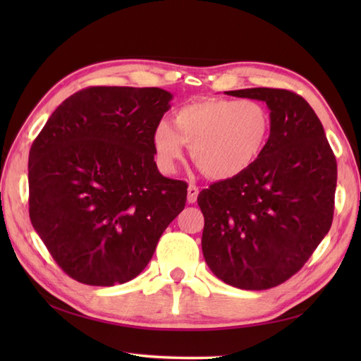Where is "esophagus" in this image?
I'll use <instances>...</instances> for the list:
<instances>
[{"label": "esophagus", "instance_id": "34e87169", "mask_svg": "<svg viewBox=\"0 0 361 361\" xmlns=\"http://www.w3.org/2000/svg\"><path fill=\"white\" fill-rule=\"evenodd\" d=\"M197 197H198V188L194 186V185H190L188 188V202L189 203H195L197 202Z\"/></svg>", "mask_w": 361, "mask_h": 361}]
</instances>
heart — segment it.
Masks as SVG:
<instances>
[{"label":"heart","mask_w":361,"mask_h":361,"mask_svg":"<svg viewBox=\"0 0 361 361\" xmlns=\"http://www.w3.org/2000/svg\"><path fill=\"white\" fill-rule=\"evenodd\" d=\"M271 135V116L255 99L209 97L183 105L173 126L153 128L152 147L161 171L172 173L190 145L194 163L212 180H231L262 157Z\"/></svg>","instance_id":"b5f03b06"}]
</instances>
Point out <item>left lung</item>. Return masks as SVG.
Here are the masks:
<instances>
[{
  "instance_id": "8db88e82",
  "label": "left lung",
  "mask_w": 361,
  "mask_h": 361,
  "mask_svg": "<svg viewBox=\"0 0 361 361\" xmlns=\"http://www.w3.org/2000/svg\"><path fill=\"white\" fill-rule=\"evenodd\" d=\"M267 104L271 135L247 172L198 194L202 250L228 286L267 290L301 270L334 219L336 159L305 99L278 88L226 91Z\"/></svg>"
}]
</instances>
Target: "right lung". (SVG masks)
Listing matches in <instances>:
<instances>
[{
	"instance_id": "add662e5",
	"label": "right lung",
	"mask_w": 361,
	"mask_h": 361,
	"mask_svg": "<svg viewBox=\"0 0 361 361\" xmlns=\"http://www.w3.org/2000/svg\"><path fill=\"white\" fill-rule=\"evenodd\" d=\"M161 88L91 87L57 106L29 152V216L62 270L111 287L140 274L185 209L188 185L159 173Z\"/></svg>"
}]
</instances>
